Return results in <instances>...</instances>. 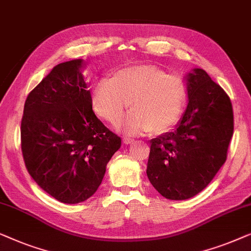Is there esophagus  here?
Segmentation results:
<instances>
[{
    "label": "esophagus",
    "instance_id": "esophagus-1",
    "mask_svg": "<svg viewBox=\"0 0 251 251\" xmlns=\"http://www.w3.org/2000/svg\"><path fill=\"white\" fill-rule=\"evenodd\" d=\"M123 142L125 144H130L134 142V139H130V137H124V139H123Z\"/></svg>",
    "mask_w": 251,
    "mask_h": 251
}]
</instances>
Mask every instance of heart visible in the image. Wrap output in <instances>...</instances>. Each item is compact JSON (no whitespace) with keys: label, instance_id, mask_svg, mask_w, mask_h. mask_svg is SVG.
Instances as JSON below:
<instances>
[{"label":"heart","instance_id":"obj_1","mask_svg":"<svg viewBox=\"0 0 251 251\" xmlns=\"http://www.w3.org/2000/svg\"><path fill=\"white\" fill-rule=\"evenodd\" d=\"M186 87L177 76L156 66L126 67L109 79H101L92 92V107L98 116L116 124L129 107L133 112L123 127L126 132L162 134L181 118Z\"/></svg>","mask_w":251,"mask_h":251}]
</instances>
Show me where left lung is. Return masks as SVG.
Listing matches in <instances>:
<instances>
[{
  "label": "left lung",
  "mask_w": 251,
  "mask_h": 251,
  "mask_svg": "<svg viewBox=\"0 0 251 251\" xmlns=\"http://www.w3.org/2000/svg\"><path fill=\"white\" fill-rule=\"evenodd\" d=\"M188 107L173 132L150 141L147 175L153 188L171 200L202 191L224 165L233 135L228 95L203 69L185 76Z\"/></svg>",
  "instance_id": "obj_1"
}]
</instances>
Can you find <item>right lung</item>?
<instances>
[{
	"instance_id": "obj_1",
	"label": "right lung",
	"mask_w": 251,
	"mask_h": 251,
	"mask_svg": "<svg viewBox=\"0 0 251 251\" xmlns=\"http://www.w3.org/2000/svg\"><path fill=\"white\" fill-rule=\"evenodd\" d=\"M83 59L56 65L28 94L21 121V150L29 175L63 203L97 192L105 167L122 146L92 109Z\"/></svg>"
}]
</instances>
